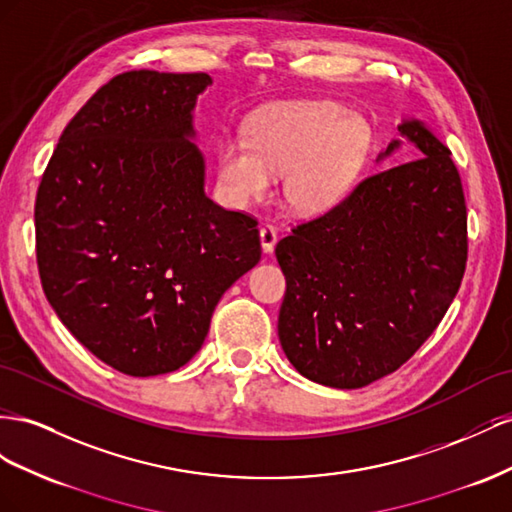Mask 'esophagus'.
I'll return each instance as SVG.
<instances>
[{
	"mask_svg": "<svg viewBox=\"0 0 512 512\" xmlns=\"http://www.w3.org/2000/svg\"><path fill=\"white\" fill-rule=\"evenodd\" d=\"M259 238H261V248H264V253H272L276 242H279V233L272 225H264L259 229Z\"/></svg>",
	"mask_w": 512,
	"mask_h": 512,
	"instance_id": "1",
	"label": "esophagus"
}]
</instances>
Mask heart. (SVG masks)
Segmentation results:
<instances>
[{
    "label": "heart",
    "instance_id": "1",
    "mask_svg": "<svg viewBox=\"0 0 512 512\" xmlns=\"http://www.w3.org/2000/svg\"><path fill=\"white\" fill-rule=\"evenodd\" d=\"M369 152L367 122L337 102H279L251 118L246 139L229 137L221 143L218 186L233 206H246L270 193L272 178L285 175L287 206L313 216L352 191Z\"/></svg>",
    "mask_w": 512,
    "mask_h": 512
}]
</instances>
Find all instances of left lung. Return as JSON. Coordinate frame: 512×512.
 <instances>
[{"instance_id": "1", "label": "left lung", "mask_w": 512, "mask_h": 512, "mask_svg": "<svg viewBox=\"0 0 512 512\" xmlns=\"http://www.w3.org/2000/svg\"><path fill=\"white\" fill-rule=\"evenodd\" d=\"M399 135L422 156L373 171L276 244L281 347L300 375L330 388H362L410 360L465 272L467 210L450 150L418 120H403Z\"/></svg>"}]
</instances>
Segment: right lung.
Listing matches in <instances>:
<instances>
[{
    "mask_svg": "<svg viewBox=\"0 0 512 512\" xmlns=\"http://www.w3.org/2000/svg\"><path fill=\"white\" fill-rule=\"evenodd\" d=\"M206 72L130 70L68 122L36 195L42 289L81 345L115 371H178L214 306L261 259L253 216L206 191L193 109Z\"/></svg>",
    "mask_w": 512,
    "mask_h": 512,
    "instance_id": "obj_1",
    "label": "right lung"
}]
</instances>
